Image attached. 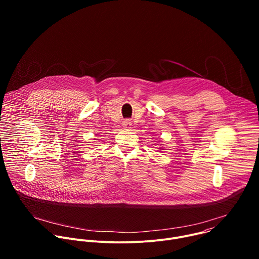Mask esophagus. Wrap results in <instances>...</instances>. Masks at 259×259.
Wrapping results in <instances>:
<instances>
[{
  "label": "esophagus",
  "instance_id": "1",
  "mask_svg": "<svg viewBox=\"0 0 259 259\" xmlns=\"http://www.w3.org/2000/svg\"><path fill=\"white\" fill-rule=\"evenodd\" d=\"M122 124H123V127H124V128H130V127H131V122H130V120H124Z\"/></svg>",
  "mask_w": 259,
  "mask_h": 259
}]
</instances>
